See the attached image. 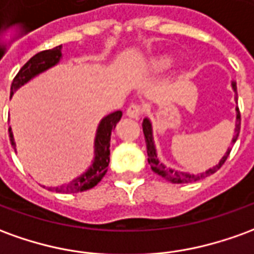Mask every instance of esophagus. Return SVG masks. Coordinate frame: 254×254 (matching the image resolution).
I'll use <instances>...</instances> for the list:
<instances>
[{
	"label": "esophagus",
	"mask_w": 254,
	"mask_h": 254,
	"mask_svg": "<svg viewBox=\"0 0 254 254\" xmlns=\"http://www.w3.org/2000/svg\"><path fill=\"white\" fill-rule=\"evenodd\" d=\"M141 114H143V107L140 104H136V103L130 104L127 109V115L130 118H139Z\"/></svg>",
	"instance_id": "esophagus-1"
}]
</instances>
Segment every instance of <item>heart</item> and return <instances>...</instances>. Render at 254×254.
Wrapping results in <instances>:
<instances>
[{"instance_id":"b5f03b06","label":"heart","mask_w":254,"mask_h":254,"mask_svg":"<svg viewBox=\"0 0 254 254\" xmlns=\"http://www.w3.org/2000/svg\"><path fill=\"white\" fill-rule=\"evenodd\" d=\"M175 59L170 55H159L152 58L144 67V72L148 75H162L173 68Z\"/></svg>"}]
</instances>
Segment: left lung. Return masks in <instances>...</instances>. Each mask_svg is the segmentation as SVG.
Wrapping results in <instances>:
<instances>
[{"label": "left lung", "mask_w": 254, "mask_h": 254, "mask_svg": "<svg viewBox=\"0 0 254 254\" xmlns=\"http://www.w3.org/2000/svg\"><path fill=\"white\" fill-rule=\"evenodd\" d=\"M231 88L232 90H234V93H235V99H237L238 95H237V82H235V81H231ZM239 130H241V115H239V110H237V122H235V129H234V134H232L231 144H234V143L237 141V139H238ZM143 133H144L145 144H147L148 164L151 166L152 172L159 175V176H162L164 179H166L168 182L175 183V184L198 182V180H201V179H205V177L213 175L214 172L226 162L227 157L230 155V151H231V148H228V150L224 152V157L220 159L219 165L209 168V169L205 170V172H202L199 175H192V173H189V172H182V170L172 169V168L165 166L162 162H159V159H158L157 157L155 143H154V132H152V124L151 121H150V118H144V120H143Z\"/></svg>", "instance_id": "obj_1"}]
</instances>
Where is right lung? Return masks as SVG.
Here are the masks:
<instances>
[{"label":"right lung","mask_w":254,"mask_h":254,"mask_svg":"<svg viewBox=\"0 0 254 254\" xmlns=\"http://www.w3.org/2000/svg\"><path fill=\"white\" fill-rule=\"evenodd\" d=\"M63 58L62 55V45L49 49V51H42V52L34 55L31 59L28 60L26 64L20 68V71L16 74L13 82L10 85V97L13 96L16 90L22 88L23 85L27 84L33 78L45 72L49 68H52ZM122 117V111H114L111 114L106 115L99 122L96 129V136H95V157L88 169L85 170L81 176L75 177L74 180L60 186V187H49L48 190L56 191V192H82L86 190L93 189L97 183L102 180L104 175L107 173V166L110 164V139H111V132L117 127ZM9 140L12 147L16 151V143L13 139L12 127H9Z\"/></svg>","instance_id":"right-lung-1"}]
</instances>
